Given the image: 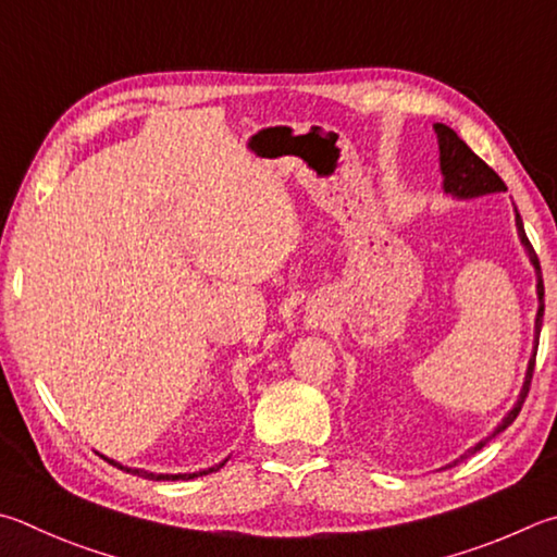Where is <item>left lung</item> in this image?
Segmentation results:
<instances>
[{"label":"left lung","instance_id":"left-lung-1","mask_svg":"<svg viewBox=\"0 0 557 557\" xmlns=\"http://www.w3.org/2000/svg\"><path fill=\"white\" fill-rule=\"evenodd\" d=\"M436 128L438 134V148H441V170H443V187H446V191H450V195L455 197H480V195H490V191H504L507 189V185H504V180L494 173V170L484 163V160L480 156H474L470 146L465 144V140L455 134V131L446 124H436L433 126ZM517 228H519V236H521V244L525 246V250H529V258L533 262L535 272H539V317H535V338L541 336V326H543V275H541V262H539V256H535V250L531 246V240L525 238V231H523V221L519 216L517 211ZM535 348H539V343H535ZM533 368H535V350L533 356L529 360V372H525V382H523V389L519 394V401L517 407H513L509 411V417L504 419L497 429H494V433L490 438L497 436V433H502L507 426H511L513 419L519 417V411L523 407L525 397H529V389H531V380H533ZM490 438L480 441L478 446L470 448L468 453L462 455L460 460L468 458V455H474L478 450H482L484 443H487Z\"/></svg>","mask_w":557,"mask_h":557}]
</instances>
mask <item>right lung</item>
<instances>
[{
  "mask_svg": "<svg viewBox=\"0 0 557 557\" xmlns=\"http://www.w3.org/2000/svg\"><path fill=\"white\" fill-rule=\"evenodd\" d=\"M109 462L114 465V468H119V470L134 472V474H138V478H146V480H191V478H199V474H207V472H214V470H219V468H224V462H221L219 468H209V470H205V472H191V474H153V472H146V470H131V468H124V465H119V462H114V460H109Z\"/></svg>",
  "mask_w": 557,
  "mask_h": 557,
  "instance_id": "add662e5",
  "label": "right lung"
}]
</instances>
